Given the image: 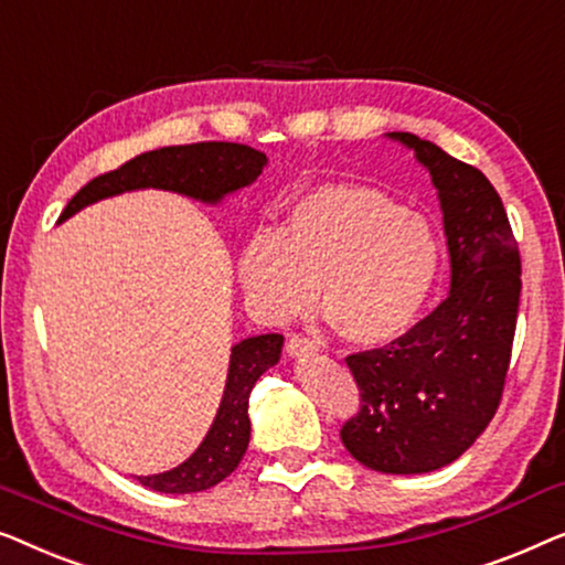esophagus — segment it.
Listing matches in <instances>:
<instances>
[{
  "label": "esophagus",
  "mask_w": 565,
  "mask_h": 565,
  "mask_svg": "<svg viewBox=\"0 0 565 565\" xmlns=\"http://www.w3.org/2000/svg\"><path fill=\"white\" fill-rule=\"evenodd\" d=\"M317 348H320V343H317L315 338H307V335H291L289 340H286V351H289V355H307V353H315Z\"/></svg>",
  "instance_id": "34e87169"
}]
</instances>
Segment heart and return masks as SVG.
<instances>
[{
    "label": "heart",
    "instance_id": "heart-1",
    "mask_svg": "<svg viewBox=\"0 0 565 565\" xmlns=\"http://www.w3.org/2000/svg\"><path fill=\"white\" fill-rule=\"evenodd\" d=\"M440 250L419 214L371 186L328 184L294 204L279 235H253L241 284L268 320L312 307L355 345H381L412 328L438 279Z\"/></svg>",
    "mask_w": 565,
    "mask_h": 565
}]
</instances>
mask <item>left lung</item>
Listing matches in <instances>:
<instances>
[{"mask_svg": "<svg viewBox=\"0 0 565 565\" xmlns=\"http://www.w3.org/2000/svg\"><path fill=\"white\" fill-rule=\"evenodd\" d=\"M438 186L450 250V294L388 345L348 355L361 404L340 440L365 468L427 473L456 460L502 402L518 328L522 260L497 189L479 169L412 132Z\"/></svg>", "mask_w": 565, "mask_h": 565, "instance_id": "left-lung-1", "label": "left lung"}]
</instances>
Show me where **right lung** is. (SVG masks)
<instances>
[{
	"label": "right lung",
	"mask_w": 565,
	"mask_h": 565,
	"mask_svg": "<svg viewBox=\"0 0 565 565\" xmlns=\"http://www.w3.org/2000/svg\"><path fill=\"white\" fill-rule=\"evenodd\" d=\"M266 166L260 150L243 142H192L148 150L122 163L120 169L102 173L78 189L74 200L61 212V220L82 206L130 189H169L202 202H220L230 192L253 184ZM284 338L279 332L243 340L230 353V371L217 417L192 456L166 473L138 476L142 487L163 494H192L227 479L241 463L250 440L248 399L260 373L279 363Z\"/></svg>",
	"instance_id": "obj_1"
}]
</instances>
